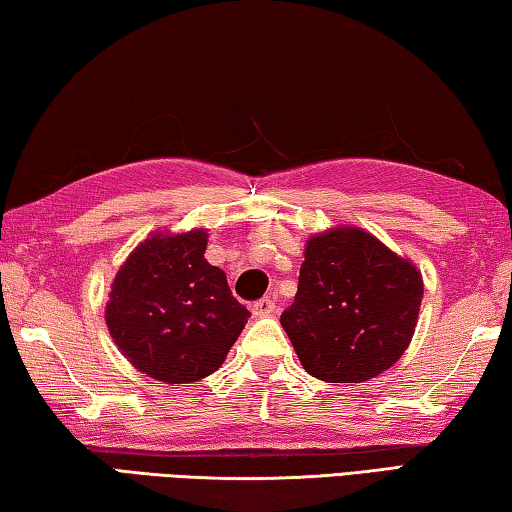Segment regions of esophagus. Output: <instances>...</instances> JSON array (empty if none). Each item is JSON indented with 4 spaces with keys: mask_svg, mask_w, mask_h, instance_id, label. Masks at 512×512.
I'll list each match as a JSON object with an SVG mask.
<instances>
[{
    "mask_svg": "<svg viewBox=\"0 0 512 512\" xmlns=\"http://www.w3.org/2000/svg\"><path fill=\"white\" fill-rule=\"evenodd\" d=\"M275 311V300L268 296V298H262V300H257L255 305H253V316H257V318H266V316H271Z\"/></svg>",
    "mask_w": 512,
    "mask_h": 512,
    "instance_id": "esophagus-1",
    "label": "esophagus"
}]
</instances>
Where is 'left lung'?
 Returning a JSON list of instances; mask_svg holds the SVG:
<instances>
[{
	"label": "left lung",
	"mask_w": 512,
	"mask_h": 512,
	"mask_svg": "<svg viewBox=\"0 0 512 512\" xmlns=\"http://www.w3.org/2000/svg\"><path fill=\"white\" fill-rule=\"evenodd\" d=\"M424 282L411 259L354 225L311 235L298 293L280 323L311 377L361 384L400 361Z\"/></svg>",
	"instance_id": "obj_1"
}]
</instances>
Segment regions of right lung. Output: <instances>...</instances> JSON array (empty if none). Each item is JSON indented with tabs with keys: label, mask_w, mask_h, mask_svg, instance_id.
Returning <instances> with one entry per match:
<instances>
[{
	"label": "right lung",
	"mask_w": 512,
	"mask_h": 512,
	"mask_svg": "<svg viewBox=\"0 0 512 512\" xmlns=\"http://www.w3.org/2000/svg\"><path fill=\"white\" fill-rule=\"evenodd\" d=\"M205 248V228L155 230L110 284L112 341L133 368L164 384H192L219 370L248 323V309Z\"/></svg>",
	"instance_id": "right-lung-1"
}]
</instances>
